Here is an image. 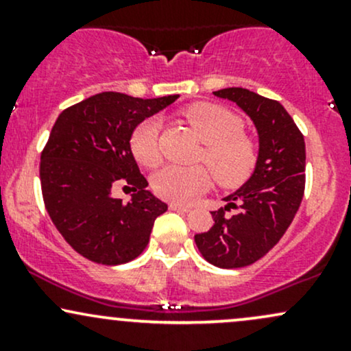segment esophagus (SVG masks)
I'll list each match as a JSON object with an SVG mask.
<instances>
[{"label": "esophagus", "instance_id": "34e87169", "mask_svg": "<svg viewBox=\"0 0 351 351\" xmlns=\"http://www.w3.org/2000/svg\"><path fill=\"white\" fill-rule=\"evenodd\" d=\"M170 209H171V211L188 213L189 211V206H186V204H181V203H170Z\"/></svg>", "mask_w": 351, "mask_h": 351}]
</instances>
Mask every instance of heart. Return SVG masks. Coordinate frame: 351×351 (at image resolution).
<instances>
[{
    "instance_id": "heart-1",
    "label": "heart",
    "mask_w": 351,
    "mask_h": 351,
    "mask_svg": "<svg viewBox=\"0 0 351 351\" xmlns=\"http://www.w3.org/2000/svg\"><path fill=\"white\" fill-rule=\"evenodd\" d=\"M183 117L203 142L199 162L211 167L221 186H239L256 170L259 162V147L244 134V123L236 114L217 104H193L183 110ZM160 122L145 119L130 135V150L135 160L147 168L162 162L160 150ZM206 167L184 168L168 165L155 173L153 191L165 199L186 203L208 189L213 173Z\"/></svg>"
}]
</instances>
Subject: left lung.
I'll use <instances>...</instances> for the list:
<instances>
[{
	"mask_svg": "<svg viewBox=\"0 0 351 351\" xmlns=\"http://www.w3.org/2000/svg\"><path fill=\"white\" fill-rule=\"evenodd\" d=\"M251 117L259 134V162L252 176L213 211L215 224L195 236L201 256L221 269L251 265L280 241L299 211L305 189V142L277 100L243 87L213 92ZM231 208L237 213L228 215Z\"/></svg>",
	"mask_w": 351,
	"mask_h": 351,
	"instance_id": "left-lung-1",
	"label": "left lung"
}]
</instances>
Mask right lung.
<instances>
[{
	"instance_id": "add662e5",
	"label": "right lung",
	"mask_w": 351,
	"mask_h": 351,
	"mask_svg": "<svg viewBox=\"0 0 351 351\" xmlns=\"http://www.w3.org/2000/svg\"><path fill=\"white\" fill-rule=\"evenodd\" d=\"M176 99L102 92L56 120L39 165L44 206L67 244L92 263L134 261L147 247L155 219L167 211L145 189L148 181L130 150V135ZM119 184L134 191L127 204L113 196Z\"/></svg>"
}]
</instances>
